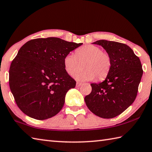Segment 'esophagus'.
Instances as JSON below:
<instances>
[{"mask_svg": "<svg viewBox=\"0 0 152 152\" xmlns=\"http://www.w3.org/2000/svg\"><path fill=\"white\" fill-rule=\"evenodd\" d=\"M82 85V83H80V82H77L76 83V87H77V88H78V87L81 86Z\"/></svg>", "mask_w": 152, "mask_h": 152, "instance_id": "34e87169", "label": "esophagus"}]
</instances>
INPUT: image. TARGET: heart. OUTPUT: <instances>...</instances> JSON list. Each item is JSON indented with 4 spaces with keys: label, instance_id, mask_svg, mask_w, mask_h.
<instances>
[{
    "label": "heart",
    "instance_id": "1",
    "mask_svg": "<svg viewBox=\"0 0 152 152\" xmlns=\"http://www.w3.org/2000/svg\"><path fill=\"white\" fill-rule=\"evenodd\" d=\"M86 60L82 72L77 73L74 78L78 81H93L96 78H104L110 72L112 60L109 55L102 51L98 46L86 45L76 50V53H69L63 59V66L66 72L72 76L78 70V61Z\"/></svg>",
    "mask_w": 152,
    "mask_h": 152
}]
</instances>
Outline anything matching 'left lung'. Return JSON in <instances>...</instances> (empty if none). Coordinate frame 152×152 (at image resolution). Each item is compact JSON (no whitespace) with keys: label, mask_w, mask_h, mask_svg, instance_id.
Returning a JSON list of instances; mask_svg holds the SVG:
<instances>
[{"label":"left lung","mask_w":152,"mask_h":152,"mask_svg":"<svg viewBox=\"0 0 152 152\" xmlns=\"http://www.w3.org/2000/svg\"><path fill=\"white\" fill-rule=\"evenodd\" d=\"M102 46L112 60L104 81L91 84L92 91L85 96L86 104L93 114L102 118H115L133 104L143 70L140 61L125 44L105 40L93 43Z\"/></svg>","instance_id":"8db88e82"}]
</instances>
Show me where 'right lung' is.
I'll use <instances>...</instances> for the list:
<instances>
[{
    "label": "right lung",
    "mask_w": 152,
    "mask_h": 152,
    "mask_svg": "<svg viewBox=\"0 0 152 152\" xmlns=\"http://www.w3.org/2000/svg\"><path fill=\"white\" fill-rule=\"evenodd\" d=\"M82 44L50 37L29 40L19 49L10 68L9 84L24 114L44 120L61 111L67 91L76 86L63 59Z\"/></svg>",
    "instance_id": "obj_1"
}]
</instances>
